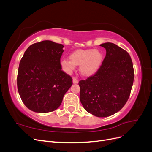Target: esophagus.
<instances>
[{"mask_svg": "<svg viewBox=\"0 0 152 152\" xmlns=\"http://www.w3.org/2000/svg\"><path fill=\"white\" fill-rule=\"evenodd\" d=\"M78 82H79V80L75 77H73V84H78Z\"/></svg>", "mask_w": 152, "mask_h": 152, "instance_id": "obj_1", "label": "esophagus"}]
</instances>
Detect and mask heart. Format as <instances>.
<instances>
[{
	"mask_svg": "<svg viewBox=\"0 0 152 152\" xmlns=\"http://www.w3.org/2000/svg\"><path fill=\"white\" fill-rule=\"evenodd\" d=\"M70 59H62L61 64L64 70L70 73L75 68V65H79L81 74L89 77L97 72L102 66L103 55L99 50L79 49L70 55Z\"/></svg>",
	"mask_w": 152,
	"mask_h": 152,
	"instance_id": "heart-1",
	"label": "heart"
}]
</instances>
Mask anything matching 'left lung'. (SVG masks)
<instances>
[{
  "label": "left lung",
  "mask_w": 152,
  "mask_h": 152,
  "mask_svg": "<svg viewBox=\"0 0 152 152\" xmlns=\"http://www.w3.org/2000/svg\"><path fill=\"white\" fill-rule=\"evenodd\" d=\"M106 56L98 72L79 81L80 100L87 112L98 117H108L123 108L130 96L134 69L130 55L116 44L100 45Z\"/></svg>",
  "instance_id": "left-lung-1"
}]
</instances>
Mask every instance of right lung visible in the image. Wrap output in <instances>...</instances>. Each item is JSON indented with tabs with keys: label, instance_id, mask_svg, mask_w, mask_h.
<instances>
[{
	"label": "right lung",
	"instance_id": "1",
	"mask_svg": "<svg viewBox=\"0 0 152 152\" xmlns=\"http://www.w3.org/2000/svg\"><path fill=\"white\" fill-rule=\"evenodd\" d=\"M63 48L62 44L44 40L31 45L21 58L18 90L22 102L31 111H54L72 86V77L61 70Z\"/></svg>",
	"mask_w": 152,
	"mask_h": 152
}]
</instances>
